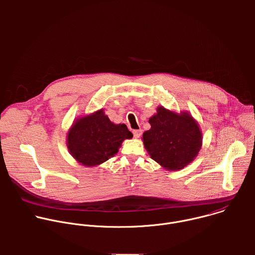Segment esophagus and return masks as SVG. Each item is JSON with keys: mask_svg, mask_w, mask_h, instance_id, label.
<instances>
[{"mask_svg": "<svg viewBox=\"0 0 255 255\" xmlns=\"http://www.w3.org/2000/svg\"><path fill=\"white\" fill-rule=\"evenodd\" d=\"M133 135L135 138H139L142 135V130L138 129V130H133Z\"/></svg>", "mask_w": 255, "mask_h": 255, "instance_id": "1", "label": "esophagus"}]
</instances>
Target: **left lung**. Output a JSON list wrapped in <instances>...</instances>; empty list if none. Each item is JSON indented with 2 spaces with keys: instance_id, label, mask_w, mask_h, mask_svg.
I'll list each match as a JSON object with an SVG mask.
<instances>
[{
  "instance_id": "1",
  "label": "left lung",
  "mask_w": 255,
  "mask_h": 255,
  "mask_svg": "<svg viewBox=\"0 0 255 255\" xmlns=\"http://www.w3.org/2000/svg\"><path fill=\"white\" fill-rule=\"evenodd\" d=\"M142 135L150 157L167 170H179L198 155L203 143L199 123L188 111L176 113L158 106Z\"/></svg>"
}]
</instances>
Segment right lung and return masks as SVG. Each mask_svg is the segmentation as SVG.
<instances>
[{
    "instance_id": "1",
    "label": "right lung",
    "mask_w": 255,
    "mask_h": 255,
    "mask_svg": "<svg viewBox=\"0 0 255 255\" xmlns=\"http://www.w3.org/2000/svg\"><path fill=\"white\" fill-rule=\"evenodd\" d=\"M132 137L125 124L111 122L100 109L75 120L67 131L66 146L79 163L93 167L118 153L122 142Z\"/></svg>"
}]
</instances>
